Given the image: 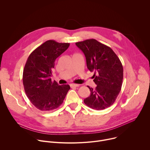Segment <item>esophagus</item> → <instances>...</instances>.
I'll list each match as a JSON object with an SVG mask.
<instances>
[{
    "instance_id": "obj_1",
    "label": "esophagus",
    "mask_w": 150,
    "mask_h": 150,
    "mask_svg": "<svg viewBox=\"0 0 150 150\" xmlns=\"http://www.w3.org/2000/svg\"><path fill=\"white\" fill-rule=\"evenodd\" d=\"M70 86H71V87L73 88V87H79V85H78V84H71L70 85Z\"/></svg>"
}]
</instances>
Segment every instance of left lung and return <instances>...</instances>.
Masks as SVG:
<instances>
[{"instance_id":"obj_1","label":"left lung","mask_w":150,"mask_h":150,"mask_svg":"<svg viewBox=\"0 0 150 150\" xmlns=\"http://www.w3.org/2000/svg\"><path fill=\"white\" fill-rule=\"evenodd\" d=\"M86 57L87 68L94 72V89L88 87L90 96L84 100L88 107L102 110L111 106L121 90L123 79V67L113 50L94 39L75 43Z\"/></svg>"}]
</instances>
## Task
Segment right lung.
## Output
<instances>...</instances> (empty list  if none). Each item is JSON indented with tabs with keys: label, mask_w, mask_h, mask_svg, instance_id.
I'll use <instances>...</instances> for the list:
<instances>
[{
	"label": "right lung",
	"mask_w": 150,
	"mask_h": 150,
	"mask_svg": "<svg viewBox=\"0 0 150 150\" xmlns=\"http://www.w3.org/2000/svg\"><path fill=\"white\" fill-rule=\"evenodd\" d=\"M69 43L48 40L36 48L29 56L23 74L27 96L38 110L50 111L59 107L71 88L51 81L56 59L69 47Z\"/></svg>",
	"instance_id": "obj_1"
}]
</instances>
